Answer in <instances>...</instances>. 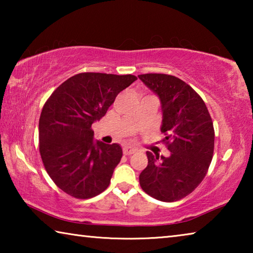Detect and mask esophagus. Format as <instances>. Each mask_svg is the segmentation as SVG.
Here are the masks:
<instances>
[{
	"label": "esophagus",
	"mask_w": 253,
	"mask_h": 253,
	"mask_svg": "<svg viewBox=\"0 0 253 253\" xmlns=\"http://www.w3.org/2000/svg\"><path fill=\"white\" fill-rule=\"evenodd\" d=\"M123 152H124V154H125V155H131V154H134L136 152V148L132 147V146H128V145H127V146H124Z\"/></svg>",
	"instance_id": "esophagus-1"
}]
</instances>
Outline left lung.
<instances>
[{"label":"left lung","instance_id":"left-lung-1","mask_svg":"<svg viewBox=\"0 0 253 253\" xmlns=\"http://www.w3.org/2000/svg\"><path fill=\"white\" fill-rule=\"evenodd\" d=\"M138 78L161 100V131L169 157L147 152L148 165L139 175L143 191L162 202L192 193L207 175L214 151V128L204 101L191 85L164 74Z\"/></svg>","mask_w":253,"mask_h":253}]
</instances>
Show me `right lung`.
I'll return each mask as SVG.
<instances>
[{"label":"right lung","instance_id":"add662e5","mask_svg":"<svg viewBox=\"0 0 253 253\" xmlns=\"http://www.w3.org/2000/svg\"><path fill=\"white\" fill-rule=\"evenodd\" d=\"M137 77L83 72L52 92L39 121V149L46 173L76 199H90L108 187L121 162L118 144L93 140L91 125Z\"/></svg>","mask_w":253,"mask_h":253}]
</instances>
